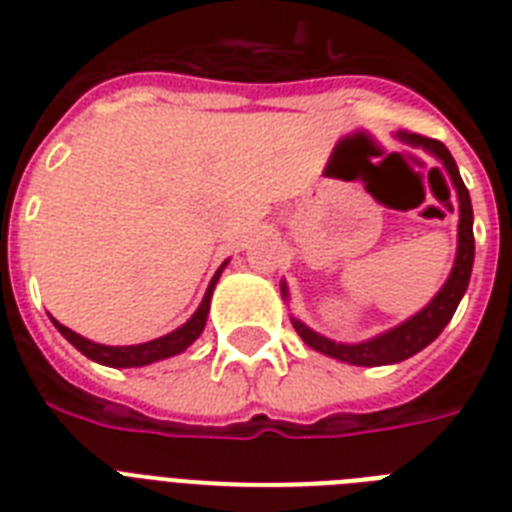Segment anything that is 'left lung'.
Returning a JSON list of instances; mask_svg holds the SVG:
<instances>
[{"label":"left lung","instance_id":"obj_1","mask_svg":"<svg viewBox=\"0 0 512 512\" xmlns=\"http://www.w3.org/2000/svg\"><path fill=\"white\" fill-rule=\"evenodd\" d=\"M396 140L406 143L412 148H422L425 154L444 164L446 175L452 180L454 191H457V204H460V223H457V252H454V265L449 276H446L444 287L438 289L436 295L430 297V303L425 308L409 316L406 321L396 324V327L385 329L380 335L369 337L361 342H340L332 337L321 335L316 329H311L305 321L297 316L292 319V327L308 348L319 350L324 356L342 361L350 366H388L398 364L412 358L414 353H420L422 348H428L430 342L436 340L444 327L452 321L457 305L468 292L470 273H473V257H476V241H473V204H470V193L462 183L457 162L449 154V148L441 140L422 138L414 132H396ZM281 297L289 303V287L287 281H281Z\"/></svg>","mask_w":512,"mask_h":512}]
</instances>
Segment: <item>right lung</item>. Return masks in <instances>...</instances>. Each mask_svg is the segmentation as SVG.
I'll use <instances>...</instances> for the list:
<instances>
[{"mask_svg": "<svg viewBox=\"0 0 512 512\" xmlns=\"http://www.w3.org/2000/svg\"><path fill=\"white\" fill-rule=\"evenodd\" d=\"M228 263H231V260H225V263L215 271V276L209 281L207 292L201 297L199 308L193 311L191 319L185 321L183 327L172 329L170 335L156 337V340L138 342V345H100V342H92L87 340V337L76 335V332H71L68 327H63L60 321L52 319V324H55V329H58L60 335L66 337L79 353H84V356L90 358V361H95V364L111 366V369H132V366L156 364V361H164V358H172L177 356V353H183L185 348H191L193 342L199 340V335L204 332V327H207L209 303H212L215 284L220 281V276H223L225 265Z\"/></svg>", "mask_w": 512, "mask_h": 512, "instance_id": "add662e5", "label": "right lung"}]
</instances>
